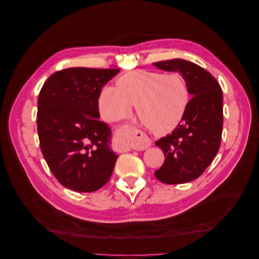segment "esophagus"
<instances>
[{"mask_svg": "<svg viewBox=\"0 0 259 259\" xmlns=\"http://www.w3.org/2000/svg\"><path fill=\"white\" fill-rule=\"evenodd\" d=\"M151 145V140L148 138H144L142 140L136 139V134L133 132L125 130L119 134L117 139V146L124 151L128 150H144Z\"/></svg>", "mask_w": 259, "mask_h": 259, "instance_id": "1", "label": "esophagus"}]
</instances>
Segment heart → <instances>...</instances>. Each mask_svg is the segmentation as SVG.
<instances>
[{"instance_id":"1","label":"heart","mask_w":259,"mask_h":259,"mask_svg":"<svg viewBox=\"0 0 259 259\" xmlns=\"http://www.w3.org/2000/svg\"><path fill=\"white\" fill-rule=\"evenodd\" d=\"M190 103V90L177 72L164 74L137 70L116 80V88H101L97 106L107 121L127 116L135 104L139 120L155 135H165L183 121Z\"/></svg>"}]
</instances>
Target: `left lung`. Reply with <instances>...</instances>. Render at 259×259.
<instances>
[{
    "label": "left lung",
    "mask_w": 259,
    "mask_h": 259,
    "mask_svg": "<svg viewBox=\"0 0 259 259\" xmlns=\"http://www.w3.org/2000/svg\"><path fill=\"white\" fill-rule=\"evenodd\" d=\"M153 66L182 74L192 96L183 121L171 134L155 142L165 160L154 175L167 185L189 183L203 174L219 150L224 122L222 88L208 71L191 61L176 58Z\"/></svg>",
    "instance_id": "left-lung-1"
}]
</instances>
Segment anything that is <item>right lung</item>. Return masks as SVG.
Wrapping results in <instances>:
<instances>
[{
    "instance_id": "obj_1",
    "label": "right lung",
    "mask_w": 259,
    "mask_h": 259,
    "mask_svg": "<svg viewBox=\"0 0 259 259\" xmlns=\"http://www.w3.org/2000/svg\"><path fill=\"white\" fill-rule=\"evenodd\" d=\"M120 69L69 68L52 74L38 94L37 134L44 159L58 182L77 192L100 189L117 156L111 130L99 121L98 94Z\"/></svg>"
}]
</instances>
